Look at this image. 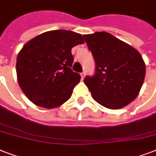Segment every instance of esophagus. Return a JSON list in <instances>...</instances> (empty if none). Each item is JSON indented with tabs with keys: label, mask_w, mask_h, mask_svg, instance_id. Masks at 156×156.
I'll return each instance as SVG.
<instances>
[{
	"label": "esophagus",
	"mask_w": 156,
	"mask_h": 156,
	"mask_svg": "<svg viewBox=\"0 0 156 156\" xmlns=\"http://www.w3.org/2000/svg\"><path fill=\"white\" fill-rule=\"evenodd\" d=\"M85 76H86V72H85V71H83V73H81V77H82V78L83 79V78H85Z\"/></svg>",
	"instance_id": "obj_1"
}]
</instances>
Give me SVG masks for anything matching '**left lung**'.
Wrapping results in <instances>:
<instances>
[{"instance_id":"8db88e82","label":"left lung","mask_w":156,"mask_h":156,"mask_svg":"<svg viewBox=\"0 0 156 156\" xmlns=\"http://www.w3.org/2000/svg\"><path fill=\"white\" fill-rule=\"evenodd\" d=\"M83 38L95 61V74L84 83L97 103L119 109L135 100L144 82L146 65L137 49L108 32Z\"/></svg>"}]
</instances>
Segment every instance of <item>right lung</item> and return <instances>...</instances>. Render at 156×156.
<instances>
[{
    "label": "right lung",
    "mask_w": 156,
    "mask_h": 156,
    "mask_svg": "<svg viewBox=\"0 0 156 156\" xmlns=\"http://www.w3.org/2000/svg\"><path fill=\"white\" fill-rule=\"evenodd\" d=\"M84 43L81 34L55 30L28 41L18 52L16 72L19 87L37 106L54 108L71 97L81 77L71 70L72 48Z\"/></svg>",
    "instance_id": "right-lung-1"
}]
</instances>
